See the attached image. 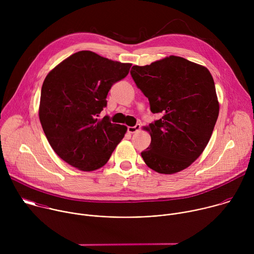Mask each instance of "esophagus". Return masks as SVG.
<instances>
[{
	"mask_svg": "<svg viewBox=\"0 0 254 254\" xmlns=\"http://www.w3.org/2000/svg\"><path fill=\"white\" fill-rule=\"evenodd\" d=\"M139 128H140V125H135L134 127H127V131H128L129 133H134V132L138 131Z\"/></svg>",
	"mask_w": 254,
	"mask_h": 254,
	"instance_id": "obj_1",
	"label": "esophagus"
}]
</instances>
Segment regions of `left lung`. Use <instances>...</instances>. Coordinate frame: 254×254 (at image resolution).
Returning a JSON list of instances; mask_svg holds the SVG:
<instances>
[{"instance_id":"8db88e82","label":"left lung","mask_w":254,"mask_h":254,"mask_svg":"<svg viewBox=\"0 0 254 254\" xmlns=\"http://www.w3.org/2000/svg\"><path fill=\"white\" fill-rule=\"evenodd\" d=\"M130 75L147 96L153 114L162 118L149 127L152 141L140 153L161 174L188 168L206 148L219 115L209 70L185 58L170 56L150 65L131 67Z\"/></svg>"}]
</instances>
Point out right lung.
I'll list each match as a JSON object with an SVG mask.
<instances>
[{
    "label": "right lung",
    "mask_w": 254,
    "mask_h": 254,
    "mask_svg": "<svg viewBox=\"0 0 254 254\" xmlns=\"http://www.w3.org/2000/svg\"><path fill=\"white\" fill-rule=\"evenodd\" d=\"M130 63H121L91 51L72 54L46 76L39 119L54 152L81 171L104 166L127 131L110 117L99 120L112 86L124 79Z\"/></svg>",
    "instance_id": "right-lung-1"
}]
</instances>
